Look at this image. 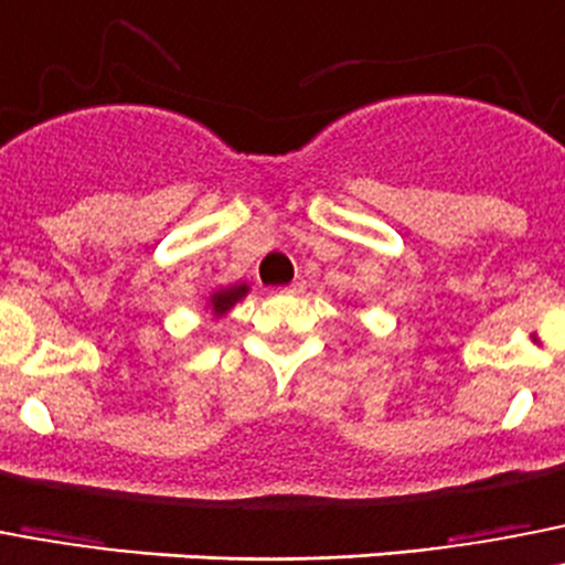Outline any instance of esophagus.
<instances>
[{"label":"esophagus","mask_w":565,"mask_h":565,"mask_svg":"<svg viewBox=\"0 0 565 565\" xmlns=\"http://www.w3.org/2000/svg\"><path fill=\"white\" fill-rule=\"evenodd\" d=\"M303 289H307V281H303L301 276H296L289 287H284V292H292V296H298V292H303Z\"/></svg>","instance_id":"esophagus-1"}]
</instances>
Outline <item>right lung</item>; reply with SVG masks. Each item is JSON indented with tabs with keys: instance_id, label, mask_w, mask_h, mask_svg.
Listing matches in <instances>:
<instances>
[{
	"instance_id": "right-lung-1",
	"label": "right lung",
	"mask_w": 565,
	"mask_h": 565,
	"mask_svg": "<svg viewBox=\"0 0 565 565\" xmlns=\"http://www.w3.org/2000/svg\"><path fill=\"white\" fill-rule=\"evenodd\" d=\"M247 284H233V287L213 292V296H210V307H213L215 316H224L235 301H242V298L247 296Z\"/></svg>"
}]
</instances>
